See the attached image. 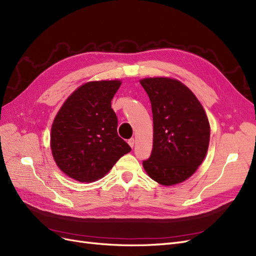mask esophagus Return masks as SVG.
<instances>
[{"mask_svg":"<svg viewBox=\"0 0 256 256\" xmlns=\"http://www.w3.org/2000/svg\"><path fill=\"white\" fill-rule=\"evenodd\" d=\"M134 143H136V141H134V138H130V140H128V144L130 145V147H131V148H134Z\"/></svg>","mask_w":256,"mask_h":256,"instance_id":"1","label":"esophagus"}]
</instances>
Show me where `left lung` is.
Listing matches in <instances>:
<instances>
[{
	"mask_svg": "<svg viewBox=\"0 0 256 256\" xmlns=\"http://www.w3.org/2000/svg\"><path fill=\"white\" fill-rule=\"evenodd\" d=\"M154 120L152 150L143 168L162 186L187 180L204 161L210 138L208 118L196 96L168 76L144 78Z\"/></svg>",
	"mask_w": 256,
	"mask_h": 256,
	"instance_id": "obj_1",
	"label": "left lung"
}]
</instances>
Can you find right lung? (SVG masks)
I'll return each instance as SVG.
<instances>
[{
    "mask_svg": "<svg viewBox=\"0 0 256 256\" xmlns=\"http://www.w3.org/2000/svg\"><path fill=\"white\" fill-rule=\"evenodd\" d=\"M120 80L90 81L74 90L54 118L50 147L62 172L80 182L102 178L130 146L118 134L111 100Z\"/></svg>",
    "mask_w": 256,
    "mask_h": 256,
    "instance_id": "1",
    "label": "right lung"
}]
</instances>
